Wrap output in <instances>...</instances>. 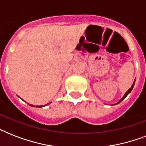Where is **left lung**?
<instances>
[{
    "label": "left lung",
    "mask_w": 146,
    "mask_h": 146,
    "mask_svg": "<svg viewBox=\"0 0 146 146\" xmlns=\"http://www.w3.org/2000/svg\"><path fill=\"white\" fill-rule=\"evenodd\" d=\"M134 84H135V81H134V82H133V84L132 85V86H131V88H130V89H129V90H128V91H127V92H126V93H125V95H124V96H123V98H121V99H120V101H119V102H117V104H119V103H120V102H122L123 100L125 98H126V97H127V96H128V94H129V92H131V91H132V89H133V86H134Z\"/></svg>",
    "instance_id": "8db88e82"
}]
</instances>
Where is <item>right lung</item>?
Segmentation results:
<instances>
[{"mask_svg":"<svg viewBox=\"0 0 146 146\" xmlns=\"http://www.w3.org/2000/svg\"><path fill=\"white\" fill-rule=\"evenodd\" d=\"M30 105L32 107H34V105H33V104H30ZM36 107H37V108H40V107H42V106H36Z\"/></svg>","mask_w":146,"mask_h":146,"instance_id":"right-lung-1","label":"right lung"}]
</instances>
